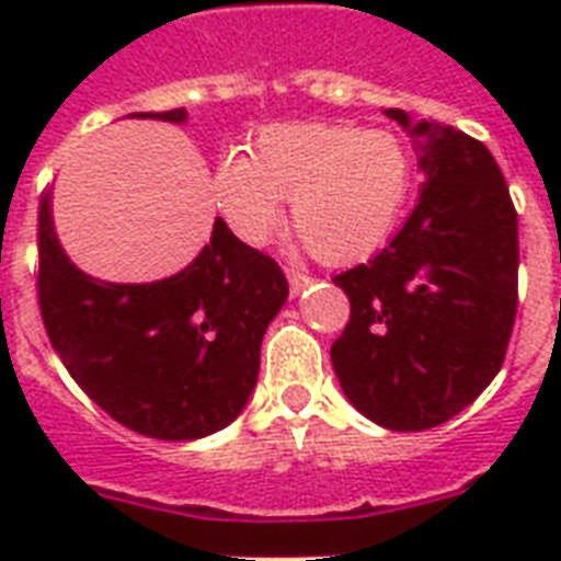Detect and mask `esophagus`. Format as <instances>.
Wrapping results in <instances>:
<instances>
[{"instance_id":"esophagus-1","label":"esophagus","mask_w":561,"mask_h":561,"mask_svg":"<svg viewBox=\"0 0 561 561\" xmlns=\"http://www.w3.org/2000/svg\"><path fill=\"white\" fill-rule=\"evenodd\" d=\"M288 285H290V294H294V297H297L299 290H306L308 285H311V276H308V273H302V271H294V267H288Z\"/></svg>"}]
</instances>
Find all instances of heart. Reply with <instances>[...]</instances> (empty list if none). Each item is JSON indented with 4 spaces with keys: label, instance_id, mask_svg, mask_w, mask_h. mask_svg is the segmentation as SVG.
Returning <instances> with one entry per match:
<instances>
[{
    "label": "heart",
    "instance_id": "1",
    "mask_svg": "<svg viewBox=\"0 0 561 561\" xmlns=\"http://www.w3.org/2000/svg\"><path fill=\"white\" fill-rule=\"evenodd\" d=\"M413 162L390 130L288 122L255 136L253 157L229 153L215 169V197L241 241L264 244L290 201V224L325 264L367 259L408 203Z\"/></svg>",
    "mask_w": 561,
    "mask_h": 561
}]
</instances>
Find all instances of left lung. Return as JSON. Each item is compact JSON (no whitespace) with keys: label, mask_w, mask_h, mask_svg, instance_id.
I'll use <instances>...</instances> for the list:
<instances>
[{"label":"left lung","mask_w":561,"mask_h":561,"mask_svg":"<svg viewBox=\"0 0 561 561\" xmlns=\"http://www.w3.org/2000/svg\"><path fill=\"white\" fill-rule=\"evenodd\" d=\"M416 145L422 192L399 236L334 276L352 314L332 343L346 399L390 431H427L501 373L518 308V215L495 157L439 122L383 110Z\"/></svg>","instance_id":"1"}]
</instances>
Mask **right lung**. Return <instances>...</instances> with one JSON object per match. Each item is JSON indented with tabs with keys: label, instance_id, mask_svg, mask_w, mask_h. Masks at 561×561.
Instances as JSON below:
<instances>
[{
	"label": "right lung",
	"instance_id": "obj_1",
	"mask_svg": "<svg viewBox=\"0 0 561 561\" xmlns=\"http://www.w3.org/2000/svg\"><path fill=\"white\" fill-rule=\"evenodd\" d=\"M186 122V110L134 113ZM39 314L78 387L125 427L153 439H201L244 410L267 325L288 299L271 255L215 218L209 244L180 273L118 285L78 271L39 203Z\"/></svg>",
	"mask_w": 561,
	"mask_h": 561
}]
</instances>
